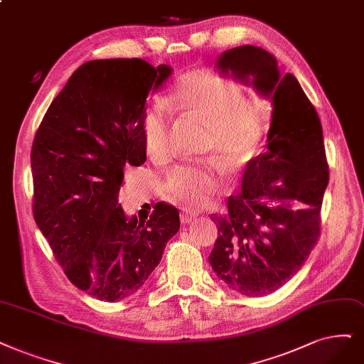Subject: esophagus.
Returning <instances> with one entry per match:
<instances>
[{"mask_svg":"<svg viewBox=\"0 0 364 364\" xmlns=\"http://www.w3.org/2000/svg\"><path fill=\"white\" fill-rule=\"evenodd\" d=\"M196 216L198 214H195V213H184L183 211L180 219H181V223H192L196 219Z\"/></svg>","mask_w":364,"mask_h":364,"instance_id":"esophagus-1","label":"esophagus"}]
</instances>
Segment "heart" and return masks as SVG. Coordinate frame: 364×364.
Returning a JSON list of instances; mask_svg holds the SVG:
<instances>
[{
  "mask_svg": "<svg viewBox=\"0 0 364 364\" xmlns=\"http://www.w3.org/2000/svg\"><path fill=\"white\" fill-rule=\"evenodd\" d=\"M205 124V150L226 160H249L259 150L267 126L265 107L246 97L238 82L214 72L184 75L166 102ZM161 102H151L142 117V138L146 153L156 160L171 156V112ZM165 189L191 207H203L222 189V180L210 165L184 164L164 177Z\"/></svg>",
  "mask_w": 364,
  "mask_h": 364,
  "instance_id": "b5f03b06",
  "label": "heart"
}]
</instances>
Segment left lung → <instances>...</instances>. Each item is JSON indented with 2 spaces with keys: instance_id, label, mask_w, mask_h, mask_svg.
<instances>
[{
  "instance_id": "obj_1",
  "label": "left lung",
  "mask_w": 364,
  "mask_h": 364,
  "mask_svg": "<svg viewBox=\"0 0 364 364\" xmlns=\"http://www.w3.org/2000/svg\"><path fill=\"white\" fill-rule=\"evenodd\" d=\"M216 64L273 102L267 151L247 164L240 195L228 199V213L211 214L219 237L208 258L228 288L264 297L300 270L321 235L328 184L322 126L299 80L291 73L280 76L270 52L238 46Z\"/></svg>"
}]
</instances>
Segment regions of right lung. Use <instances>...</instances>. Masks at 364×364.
I'll return each mask as SVG.
<instances>
[{
	"label": "right lung",
	"mask_w": 364,
	"mask_h": 364,
	"mask_svg": "<svg viewBox=\"0 0 364 364\" xmlns=\"http://www.w3.org/2000/svg\"><path fill=\"white\" fill-rule=\"evenodd\" d=\"M141 58L94 60L52 100L31 148L34 219L75 287L103 301L136 292L180 230L157 203L145 219L118 204L124 169L146 160L145 100L171 75Z\"/></svg>",
	"instance_id": "add662e5"
}]
</instances>
